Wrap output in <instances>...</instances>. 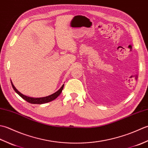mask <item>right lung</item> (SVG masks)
I'll use <instances>...</instances> for the list:
<instances>
[{
  "instance_id": "obj_1",
  "label": "right lung",
  "mask_w": 148,
  "mask_h": 148,
  "mask_svg": "<svg viewBox=\"0 0 148 148\" xmlns=\"http://www.w3.org/2000/svg\"><path fill=\"white\" fill-rule=\"evenodd\" d=\"M11 84H12V88H13L14 90L21 97L22 99L25 100L27 102H29L30 103H36V104H41V103H47V102H51L53 100H55L60 95V94L61 92H62V90H63V88H64V84H63L62 86L57 91V92L52 94V95H51L47 96L45 97H41V98H34V97H30L24 95H23V94H21L20 92H19V91L17 90L16 88L13 85V84L12 83V82H11Z\"/></svg>"
}]
</instances>
